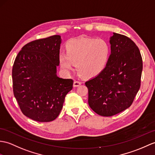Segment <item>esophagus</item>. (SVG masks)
<instances>
[{
	"mask_svg": "<svg viewBox=\"0 0 155 155\" xmlns=\"http://www.w3.org/2000/svg\"><path fill=\"white\" fill-rule=\"evenodd\" d=\"M81 84V82L77 81H74V83H73V86L74 87H77V86H79Z\"/></svg>",
	"mask_w": 155,
	"mask_h": 155,
	"instance_id": "1",
	"label": "esophagus"
}]
</instances>
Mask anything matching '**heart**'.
<instances>
[{"label": "heart", "mask_w": 155, "mask_h": 155, "mask_svg": "<svg viewBox=\"0 0 155 155\" xmlns=\"http://www.w3.org/2000/svg\"><path fill=\"white\" fill-rule=\"evenodd\" d=\"M65 53L59 55V63L65 71L73 69L75 64L76 71L83 78H92L106 67L110 55V46L102 39L80 37L72 39L65 45Z\"/></svg>", "instance_id": "1"}]
</instances>
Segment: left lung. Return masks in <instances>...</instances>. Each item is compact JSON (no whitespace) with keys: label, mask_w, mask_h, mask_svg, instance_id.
Segmentation results:
<instances>
[{"label":"left lung","mask_w":155,"mask_h":155,"mask_svg":"<svg viewBox=\"0 0 155 155\" xmlns=\"http://www.w3.org/2000/svg\"><path fill=\"white\" fill-rule=\"evenodd\" d=\"M111 54L106 67L85 82L88 104L102 116H112L130 107L141 86L143 60L138 47L130 38L114 33Z\"/></svg>","instance_id":"left-lung-1"}]
</instances>
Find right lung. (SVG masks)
<instances>
[{"instance_id": "1", "label": "right lung", "mask_w": 155, "mask_h": 155, "mask_svg": "<svg viewBox=\"0 0 155 155\" xmlns=\"http://www.w3.org/2000/svg\"><path fill=\"white\" fill-rule=\"evenodd\" d=\"M61 38L59 35L25 45L12 67L13 92L21 112L39 122L51 121L62 110L73 81L57 77Z\"/></svg>"}]
</instances>
